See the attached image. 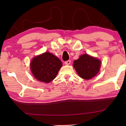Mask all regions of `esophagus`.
I'll use <instances>...</instances> for the list:
<instances>
[{"label":"esophagus","instance_id":"esophagus-1","mask_svg":"<svg viewBox=\"0 0 126 126\" xmlns=\"http://www.w3.org/2000/svg\"><path fill=\"white\" fill-rule=\"evenodd\" d=\"M70 60H68V61H65V65H69L70 63Z\"/></svg>","mask_w":126,"mask_h":126}]
</instances>
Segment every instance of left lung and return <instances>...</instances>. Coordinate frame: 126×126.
<instances>
[{
	"instance_id": "obj_1",
	"label": "left lung",
	"mask_w": 126,
	"mask_h": 126,
	"mask_svg": "<svg viewBox=\"0 0 126 126\" xmlns=\"http://www.w3.org/2000/svg\"><path fill=\"white\" fill-rule=\"evenodd\" d=\"M101 61L85 54L74 61L73 66L79 76L89 80L97 75L100 68Z\"/></svg>"
}]
</instances>
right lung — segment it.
<instances>
[{
  "instance_id": "obj_1",
  "label": "right lung",
  "mask_w": 126,
  "mask_h": 126,
  "mask_svg": "<svg viewBox=\"0 0 126 126\" xmlns=\"http://www.w3.org/2000/svg\"><path fill=\"white\" fill-rule=\"evenodd\" d=\"M62 65V62L58 57L45 52L32 60L30 69L36 79L48 83L56 78Z\"/></svg>"
}]
</instances>
